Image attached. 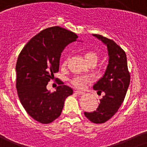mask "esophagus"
Segmentation results:
<instances>
[{"instance_id": "1", "label": "esophagus", "mask_w": 147, "mask_h": 147, "mask_svg": "<svg viewBox=\"0 0 147 147\" xmlns=\"http://www.w3.org/2000/svg\"><path fill=\"white\" fill-rule=\"evenodd\" d=\"M75 93L78 95H83L85 94V92H80V91H75Z\"/></svg>"}]
</instances>
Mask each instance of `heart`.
I'll return each mask as SVG.
<instances>
[{
	"instance_id": "1",
	"label": "heart",
	"mask_w": 147,
	"mask_h": 147,
	"mask_svg": "<svg viewBox=\"0 0 147 147\" xmlns=\"http://www.w3.org/2000/svg\"><path fill=\"white\" fill-rule=\"evenodd\" d=\"M83 57L86 61L89 64L91 62H96L98 60V55L93 51L86 52L83 55ZM92 82V78L89 76H77L72 79L71 83L75 87L78 88H84L88 84Z\"/></svg>"
}]
</instances>
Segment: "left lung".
Returning <instances> with one entry per match:
<instances>
[{"label": "left lung", "mask_w": 147, "mask_h": 147, "mask_svg": "<svg viewBox=\"0 0 147 147\" xmlns=\"http://www.w3.org/2000/svg\"><path fill=\"white\" fill-rule=\"evenodd\" d=\"M107 45L109 55L105 75L94 85V89L104 92L98 108L93 112H84L86 117L95 124L105 123L118 111L125 100L130 81L126 53L112 39L93 34Z\"/></svg>", "instance_id": "8db88e82"}]
</instances>
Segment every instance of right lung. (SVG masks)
Listing matches in <instances>:
<instances>
[{"mask_svg":"<svg viewBox=\"0 0 147 147\" xmlns=\"http://www.w3.org/2000/svg\"><path fill=\"white\" fill-rule=\"evenodd\" d=\"M78 37L59 26L46 28L24 46L16 64V88L20 101L28 115L42 124H49L61 115L64 101L73 94L71 87L60 86L47 89L48 82L59 72L61 53Z\"/></svg>","mask_w":147,"mask_h":147,"instance_id":"obj_1","label":"right lung"}]
</instances>
